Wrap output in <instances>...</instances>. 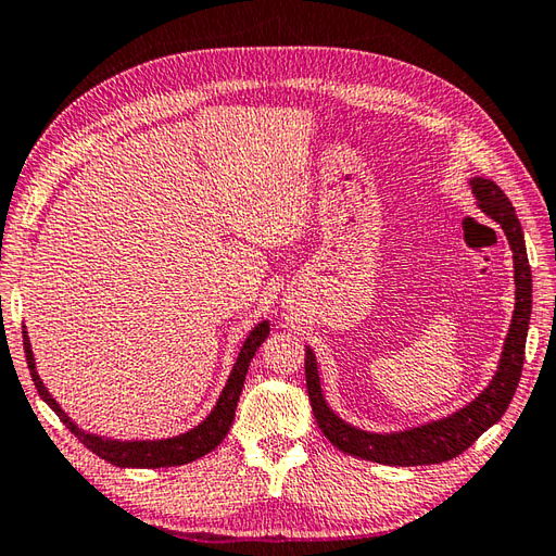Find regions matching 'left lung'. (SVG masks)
<instances>
[{
  "instance_id": "obj_1",
  "label": "left lung",
  "mask_w": 556,
  "mask_h": 556,
  "mask_svg": "<svg viewBox=\"0 0 556 556\" xmlns=\"http://www.w3.org/2000/svg\"><path fill=\"white\" fill-rule=\"evenodd\" d=\"M468 188H471L480 212L490 216L492 220H497L502 226L514 254L516 304L509 332L507 338H504L497 371L488 382V388L480 392L476 400L462 406V409H456L454 414L435 418V421H426L414 428L376 433V430H364L359 426L348 424L330 409L324 397V390H320L316 354L312 348H306L304 374L314 418L318 428L324 430V435L342 452L386 466H424L450 462L464 450L471 447L473 442L483 435L490 426H495L502 414L507 412L523 371L530 309H533V276H530L528 266L523 228L519 224V216L514 212L509 197L488 178H471L468 180Z\"/></svg>"
}]
</instances>
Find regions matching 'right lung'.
Instances as JSON below:
<instances>
[{"label": "right lung", "mask_w": 556, "mask_h": 556, "mask_svg": "<svg viewBox=\"0 0 556 556\" xmlns=\"http://www.w3.org/2000/svg\"><path fill=\"white\" fill-rule=\"evenodd\" d=\"M268 330H270L268 320H258V324L250 330V336L244 338L226 386L220 390L214 409L206 414L204 421H200L190 430H185L180 435L159 438V440H118V438H106V435L90 433V430H83L64 409H61V404L52 397V392L45 388L40 374H37L33 344H30L26 326H23V348H26L28 368H30L35 388L40 392V397L85 447L94 452L100 459L121 468H168V466H182L194 459H202L204 454L216 450L220 442H224V438L228 435V430L232 426V418H236L247 368H250V362L256 354V350L262 348V342L268 338Z\"/></svg>", "instance_id": "1"}]
</instances>
